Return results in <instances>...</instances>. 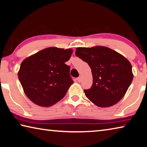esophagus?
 <instances>
[{
    "instance_id": "esophagus-1",
    "label": "esophagus",
    "mask_w": 147,
    "mask_h": 147,
    "mask_svg": "<svg viewBox=\"0 0 147 147\" xmlns=\"http://www.w3.org/2000/svg\"><path fill=\"white\" fill-rule=\"evenodd\" d=\"M82 80V76H80L78 78H77V81H78V82H81Z\"/></svg>"
}]
</instances>
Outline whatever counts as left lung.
Listing matches in <instances>:
<instances>
[{
  "instance_id": "1",
  "label": "left lung",
  "mask_w": 147,
  "mask_h": 147,
  "mask_svg": "<svg viewBox=\"0 0 147 147\" xmlns=\"http://www.w3.org/2000/svg\"><path fill=\"white\" fill-rule=\"evenodd\" d=\"M75 55L91 69L92 87L84 90L87 98L100 107L121 100L133 80L131 63L123 56L104 46L77 47Z\"/></svg>"
}]
</instances>
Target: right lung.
Wrapping results in <instances>:
<instances>
[{
    "instance_id": "right-lung-1",
    "label": "right lung",
    "mask_w": 147,
    "mask_h": 147,
    "mask_svg": "<svg viewBox=\"0 0 147 147\" xmlns=\"http://www.w3.org/2000/svg\"><path fill=\"white\" fill-rule=\"evenodd\" d=\"M73 49L51 47L40 51L21 63L18 73L24 91L37 105L52 106L65 96L73 84L70 67Z\"/></svg>"
}]
</instances>
